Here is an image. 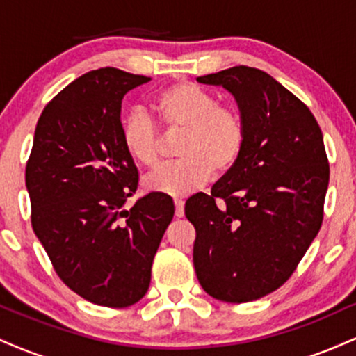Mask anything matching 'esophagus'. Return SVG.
Listing matches in <instances>:
<instances>
[{"mask_svg":"<svg viewBox=\"0 0 356 356\" xmlns=\"http://www.w3.org/2000/svg\"><path fill=\"white\" fill-rule=\"evenodd\" d=\"M175 218H182L184 216V202L182 201H175Z\"/></svg>","mask_w":356,"mask_h":356,"instance_id":"obj_1","label":"esophagus"}]
</instances>
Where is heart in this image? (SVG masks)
I'll list each match as a JSON object with an SVG mask.
<instances>
[{
  "instance_id": "b5f03b06",
  "label": "heart",
  "mask_w": 356,
  "mask_h": 356,
  "mask_svg": "<svg viewBox=\"0 0 356 356\" xmlns=\"http://www.w3.org/2000/svg\"><path fill=\"white\" fill-rule=\"evenodd\" d=\"M167 134H181L175 155L181 161L145 179V187L170 197H184L209 181L212 172L227 174L246 145V122L238 108L219 104L216 95L189 81H177L150 104ZM127 155L144 169L161 164V137L149 117L132 113L122 125Z\"/></svg>"
}]
</instances>
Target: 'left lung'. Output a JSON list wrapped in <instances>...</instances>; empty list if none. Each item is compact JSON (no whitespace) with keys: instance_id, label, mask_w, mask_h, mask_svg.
<instances>
[{"instance_id":"1","label":"left lung","mask_w":356,"mask_h":356,"mask_svg":"<svg viewBox=\"0 0 356 356\" xmlns=\"http://www.w3.org/2000/svg\"><path fill=\"white\" fill-rule=\"evenodd\" d=\"M197 81L236 97L246 145L211 194L186 202L195 275L216 300L248 303L283 286L316 238L328 157L312 110L266 72L239 65Z\"/></svg>"}]
</instances>
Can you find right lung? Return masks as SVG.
Masks as SVG:
<instances>
[{
	"mask_svg": "<svg viewBox=\"0 0 356 356\" xmlns=\"http://www.w3.org/2000/svg\"><path fill=\"white\" fill-rule=\"evenodd\" d=\"M118 68L73 80L48 102L24 170L31 226L56 275L93 305L142 300L174 202L150 192L130 209L138 172L122 145V99L149 81Z\"/></svg>",
	"mask_w": 356,
	"mask_h": 356,
	"instance_id": "right-lung-1",
	"label": "right lung"
}]
</instances>
